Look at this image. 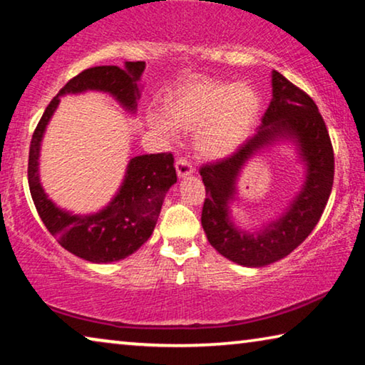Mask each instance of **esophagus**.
<instances>
[{
  "instance_id": "esophagus-1",
  "label": "esophagus",
  "mask_w": 365,
  "mask_h": 365,
  "mask_svg": "<svg viewBox=\"0 0 365 365\" xmlns=\"http://www.w3.org/2000/svg\"><path fill=\"white\" fill-rule=\"evenodd\" d=\"M175 169H177V175L180 177V178L190 177L193 173L192 162H190L188 159H185V158H180V159L175 162Z\"/></svg>"
}]
</instances>
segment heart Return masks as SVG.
I'll return each instance as SVG.
<instances>
[{"mask_svg": "<svg viewBox=\"0 0 365 365\" xmlns=\"http://www.w3.org/2000/svg\"><path fill=\"white\" fill-rule=\"evenodd\" d=\"M259 97L250 84L192 78L165 96L164 118L149 115L155 131H198L196 149L207 159H224L242 146L259 115Z\"/></svg>", "mask_w": 365, "mask_h": 365, "instance_id": "obj_1", "label": "heart"}]
</instances>
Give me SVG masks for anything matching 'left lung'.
<instances>
[{
	"label": "left lung",
	"mask_w": 365,
	"mask_h": 365,
	"mask_svg": "<svg viewBox=\"0 0 365 365\" xmlns=\"http://www.w3.org/2000/svg\"><path fill=\"white\" fill-rule=\"evenodd\" d=\"M273 99L255 135L219 162L201 167L206 187L201 225L210 244L230 262L262 268L287 257L307 239L320 221L333 187L334 154L325 121L312 97L281 73H271ZM279 140L292 142L306 167L301 192L282 216L259 231L248 233L230 214L236 200V180L253 155Z\"/></svg>",
	"instance_id": "1"
}]
</instances>
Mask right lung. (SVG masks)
<instances>
[{
  "label": "right lung",
  "mask_w": 365,
  "mask_h": 365,
  "mask_svg": "<svg viewBox=\"0 0 365 365\" xmlns=\"http://www.w3.org/2000/svg\"><path fill=\"white\" fill-rule=\"evenodd\" d=\"M146 68L144 61H126L123 68L94 66L69 79L48 103L32 135L29 151V188L48 232L65 250L91 263L120 262L135 253L158 222L165 193L177 182L170 153L143 154L131 158L125 178L112 201L94 214H73L58 207L43 192L38 175V158L43 133L50 118L66 94L88 91L112 96L126 112L135 113L141 89L138 81Z\"/></svg>",
  "instance_id": "obj_1"
}]
</instances>
